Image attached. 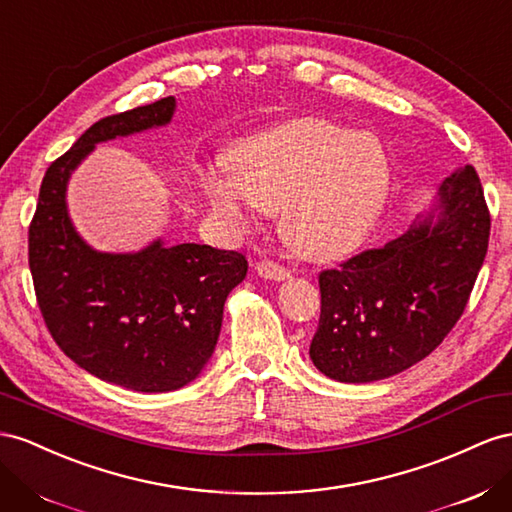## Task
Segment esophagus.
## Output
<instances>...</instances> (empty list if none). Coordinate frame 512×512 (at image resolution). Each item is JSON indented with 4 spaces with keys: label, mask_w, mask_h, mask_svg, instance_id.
Segmentation results:
<instances>
[{
    "label": "esophagus",
    "mask_w": 512,
    "mask_h": 512,
    "mask_svg": "<svg viewBox=\"0 0 512 512\" xmlns=\"http://www.w3.org/2000/svg\"><path fill=\"white\" fill-rule=\"evenodd\" d=\"M256 273L260 275V278H267V280H286L288 275H290V271L284 267V265H280V262H275V260H260V262H256Z\"/></svg>",
    "instance_id": "obj_1"
}]
</instances>
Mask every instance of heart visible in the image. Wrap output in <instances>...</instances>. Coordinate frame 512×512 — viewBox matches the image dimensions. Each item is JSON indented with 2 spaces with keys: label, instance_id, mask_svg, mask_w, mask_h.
<instances>
[{
  "label": "heart",
  "instance_id": "obj_1",
  "mask_svg": "<svg viewBox=\"0 0 512 512\" xmlns=\"http://www.w3.org/2000/svg\"><path fill=\"white\" fill-rule=\"evenodd\" d=\"M388 187V159L368 133L308 118L241 142L230 174H209L215 209L243 222V202L282 215V234L306 258H334L364 237Z\"/></svg>",
  "mask_w": 512,
  "mask_h": 512
}]
</instances>
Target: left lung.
<instances>
[{
	"mask_svg": "<svg viewBox=\"0 0 512 512\" xmlns=\"http://www.w3.org/2000/svg\"><path fill=\"white\" fill-rule=\"evenodd\" d=\"M437 209V219L433 211L398 239L319 273L310 357L329 379L392 377L433 353L461 319L491 230L474 165L441 183Z\"/></svg>",
	"mask_w": 512,
	"mask_h": 512,
	"instance_id": "8db88e82",
	"label": "left lung"
}]
</instances>
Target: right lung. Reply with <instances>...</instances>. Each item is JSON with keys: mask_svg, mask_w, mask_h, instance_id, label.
Returning a JSON list of instances; mask_svg holds the SVG:
<instances>
[{"mask_svg": "<svg viewBox=\"0 0 512 512\" xmlns=\"http://www.w3.org/2000/svg\"><path fill=\"white\" fill-rule=\"evenodd\" d=\"M174 107L165 96L94 122L47 168L27 232L36 301L55 344L90 375L135 392L178 390L200 375L247 260L161 241L137 254L94 252L68 219L66 181L94 144L168 124Z\"/></svg>", "mask_w": 512, "mask_h": 512, "instance_id": "add662e5", "label": "right lung"}]
</instances>
